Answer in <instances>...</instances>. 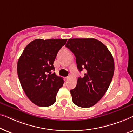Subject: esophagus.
<instances>
[{
  "instance_id": "1",
  "label": "esophagus",
  "mask_w": 133,
  "mask_h": 133,
  "mask_svg": "<svg viewBox=\"0 0 133 133\" xmlns=\"http://www.w3.org/2000/svg\"><path fill=\"white\" fill-rule=\"evenodd\" d=\"M69 78H70V77L69 76H67V77H65V81H67L68 80Z\"/></svg>"
}]
</instances>
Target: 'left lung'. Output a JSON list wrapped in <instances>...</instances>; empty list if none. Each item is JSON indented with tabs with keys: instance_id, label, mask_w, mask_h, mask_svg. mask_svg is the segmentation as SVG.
Listing matches in <instances>:
<instances>
[{
	"instance_id": "8db88e82",
	"label": "left lung",
	"mask_w": 133,
	"mask_h": 133,
	"mask_svg": "<svg viewBox=\"0 0 133 133\" xmlns=\"http://www.w3.org/2000/svg\"><path fill=\"white\" fill-rule=\"evenodd\" d=\"M65 46L76 56L79 71L86 70L84 77L78 78L76 88L70 90L72 101L82 108L93 106L104 96L112 81V54L103 43L93 38L70 39Z\"/></svg>"
}]
</instances>
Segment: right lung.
<instances>
[{
  "instance_id": "1",
  "label": "right lung",
  "mask_w": 133,
  "mask_h": 133,
  "mask_svg": "<svg viewBox=\"0 0 133 133\" xmlns=\"http://www.w3.org/2000/svg\"><path fill=\"white\" fill-rule=\"evenodd\" d=\"M67 39H37L25 47L17 62L21 86L28 99L42 107H49L56 101V95L64 81L56 75L53 63Z\"/></svg>"
}]
</instances>
